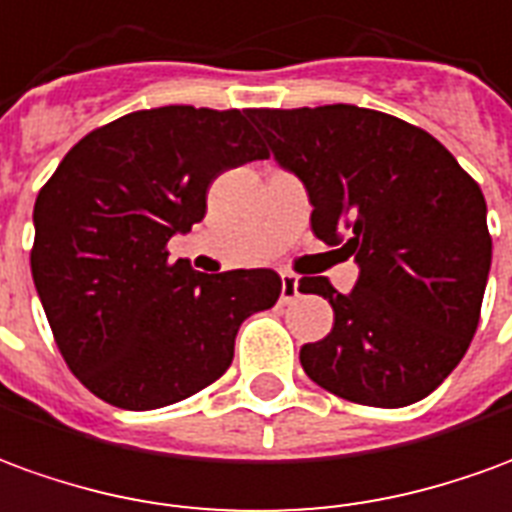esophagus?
Instances as JSON below:
<instances>
[{
  "label": "esophagus",
  "mask_w": 512,
  "mask_h": 512,
  "mask_svg": "<svg viewBox=\"0 0 512 512\" xmlns=\"http://www.w3.org/2000/svg\"><path fill=\"white\" fill-rule=\"evenodd\" d=\"M300 295V284H297V275L281 273V303H292Z\"/></svg>",
  "instance_id": "esophagus-1"
}]
</instances>
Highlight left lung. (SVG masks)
<instances>
[{"label":"left lung","mask_w":512,"mask_h":512,"mask_svg":"<svg viewBox=\"0 0 512 512\" xmlns=\"http://www.w3.org/2000/svg\"><path fill=\"white\" fill-rule=\"evenodd\" d=\"M273 159L303 181L311 228L353 256L342 295L303 278L333 306L300 364L317 386L372 408H405L460 364L480 322L491 270L485 198L433 134L353 104L248 110Z\"/></svg>","instance_id":"obj_1"}]
</instances>
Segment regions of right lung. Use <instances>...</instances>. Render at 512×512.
Returning a JSON list of instances; mask_svg holds the SVG:
<instances>
[{"mask_svg":"<svg viewBox=\"0 0 512 512\" xmlns=\"http://www.w3.org/2000/svg\"><path fill=\"white\" fill-rule=\"evenodd\" d=\"M267 159L248 110L129 112L82 137L38 192L32 281L65 364L96 397L154 411L215 383L250 314L273 308V270L195 273L170 237L206 215L228 168Z\"/></svg>","mask_w":512,"mask_h":512,"instance_id":"right-lung-1","label":"right lung"}]
</instances>
